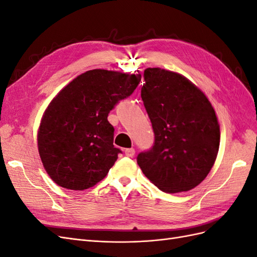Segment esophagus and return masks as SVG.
Returning <instances> with one entry per match:
<instances>
[{
	"label": "esophagus",
	"mask_w": 257,
	"mask_h": 257,
	"mask_svg": "<svg viewBox=\"0 0 257 257\" xmlns=\"http://www.w3.org/2000/svg\"><path fill=\"white\" fill-rule=\"evenodd\" d=\"M124 153H125L126 157H128V158H132V157H134V154H135V150L133 149V148H130V149H125V150H124Z\"/></svg>",
	"instance_id": "esophagus-1"
}]
</instances>
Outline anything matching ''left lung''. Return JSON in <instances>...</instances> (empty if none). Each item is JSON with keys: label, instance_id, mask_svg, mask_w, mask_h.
I'll return each mask as SVG.
<instances>
[{"label": "left lung", "instance_id": "8db88e82", "mask_svg": "<svg viewBox=\"0 0 257 257\" xmlns=\"http://www.w3.org/2000/svg\"><path fill=\"white\" fill-rule=\"evenodd\" d=\"M142 99L154 133L151 149L137 155L145 176L165 193L186 192L211 170L220 126L206 95L180 74L147 68Z\"/></svg>", "mask_w": 257, "mask_h": 257}]
</instances>
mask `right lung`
<instances>
[{
  "mask_svg": "<svg viewBox=\"0 0 257 257\" xmlns=\"http://www.w3.org/2000/svg\"><path fill=\"white\" fill-rule=\"evenodd\" d=\"M142 75L92 69L69 82L46 109L38 152L50 178L62 188L82 191L106 177L122 151L113 146L108 113L128 97Z\"/></svg>",
  "mask_w": 257,
  "mask_h": 257,
  "instance_id": "right-lung-1",
  "label": "right lung"
}]
</instances>
